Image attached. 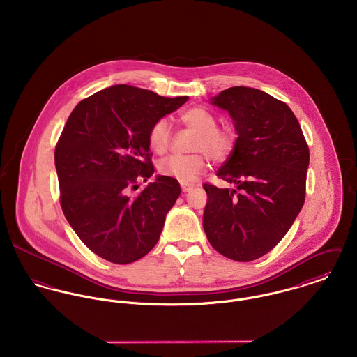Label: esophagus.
Listing matches in <instances>:
<instances>
[{"mask_svg":"<svg viewBox=\"0 0 357 357\" xmlns=\"http://www.w3.org/2000/svg\"><path fill=\"white\" fill-rule=\"evenodd\" d=\"M192 188H194L192 184H181V191H183V192H188V191H191Z\"/></svg>","mask_w":357,"mask_h":357,"instance_id":"1","label":"esophagus"}]
</instances>
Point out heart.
Masks as SVG:
<instances>
[{"label": "heart", "instance_id": "obj_1", "mask_svg": "<svg viewBox=\"0 0 357 357\" xmlns=\"http://www.w3.org/2000/svg\"><path fill=\"white\" fill-rule=\"evenodd\" d=\"M181 121L195 132L190 155H173L158 163L159 174L177 180L183 184L194 183L207 169L208 155L215 162L227 159L236 146V132L229 126H217L214 114L202 107H194L183 112ZM149 144L153 153H165L172 140V129L167 119L155 121L149 129Z\"/></svg>", "mask_w": 357, "mask_h": 357}]
</instances>
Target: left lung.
<instances>
[{
	"instance_id": "8db88e82",
	"label": "left lung",
	"mask_w": 357,
	"mask_h": 357,
	"mask_svg": "<svg viewBox=\"0 0 357 357\" xmlns=\"http://www.w3.org/2000/svg\"><path fill=\"white\" fill-rule=\"evenodd\" d=\"M211 104L229 112L238 132L217 172L236 188L204 183V229L220 255L248 262L271 252L301 211L309 149L289 105L259 89L234 86Z\"/></svg>"
}]
</instances>
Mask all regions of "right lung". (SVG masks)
I'll use <instances>...</instances> for the list:
<instances>
[{
    "mask_svg": "<svg viewBox=\"0 0 357 357\" xmlns=\"http://www.w3.org/2000/svg\"><path fill=\"white\" fill-rule=\"evenodd\" d=\"M187 96L163 98L130 85H115L81 100L54 149L61 210L95 255L130 264L159 241L165 217L180 195L177 180L153 173L149 129L176 111Z\"/></svg>",
    "mask_w": 357,
    "mask_h": 357,
    "instance_id": "right-lung-1",
    "label": "right lung"
}]
</instances>
